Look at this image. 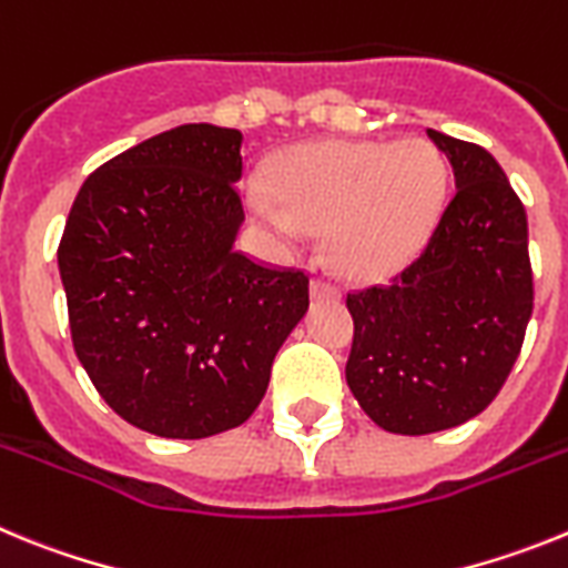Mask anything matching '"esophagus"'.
<instances>
[{
  "label": "esophagus",
  "mask_w": 568,
  "mask_h": 568,
  "mask_svg": "<svg viewBox=\"0 0 568 568\" xmlns=\"http://www.w3.org/2000/svg\"><path fill=\"white\" fill-rule=\"evenodd\" d=\"M313 295L315 298H338V287L327 278H315L313 281Z\"/></svg>",
  "instance_id": "obj_1"
}]
</instances>
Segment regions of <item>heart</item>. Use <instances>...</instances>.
I'll return each instance as SVG.
<instances>
[{
	"mask_svg": "<svg viewBox=\"0 0 568 568\" xmlns=\"http://www.w3.org/2000/svg\"><path fill=\"white\" fill-rule=\"evenodd\" d=\"M444 187V159L424 139L329 142L287 155L270 182L273 195H253V210L287 241L324 230L341 270L375 275L418 247Z\"/></svg>",
	"mask_w": 568,
	"mask_h": 568,
	"instance_id": "heart-1",
	"label": "heart"
}]
</instances>
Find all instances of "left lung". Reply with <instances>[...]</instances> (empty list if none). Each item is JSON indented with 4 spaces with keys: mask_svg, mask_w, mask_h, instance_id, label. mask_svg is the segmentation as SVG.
Here are the masks:
<instances>
[{
    "mask_svg": "<svg viewBox=\"0 0 568 568\" xmlns=\"http://www.w3.org/2000/svg\"><path fill=\"white\" fill-rule=\"evenodd\" d=\"M455 170L433 235L386 284L346 293V384L381 429L429 435L484 413L531 315L526 210L484 148L426 130Z\"/></svg>",
    "mask_w": 568,
    "mask_h": 568,
    "instance_id": "obj_1",
    "label": "left lung"
}]
</instances>
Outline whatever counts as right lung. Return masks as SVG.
I'll return each mask as SVG.
<instances>
[{"label":"right lung","instance_id":"right-lung-1","mask_svg":"<svg viewBox=\"0 0 568 568\" xmlns=\"http://www.w3.org/2000/svg\"><path fill=\"white\" fill-rule=\"evenodd\" d=\"M241 130L182 124L93 170L59 273L70 338L108 406L162 438H207L255 413L310 307V275L233 247Z\"/></svg>","mask_w":568,"mask_h":568}]
</instances>
